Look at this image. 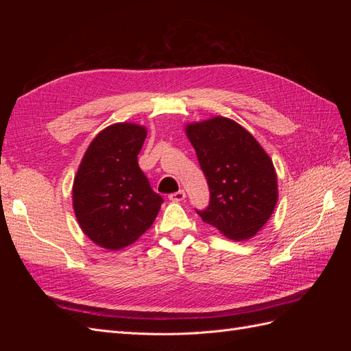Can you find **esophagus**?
<instances>
[{
  "instance_id": "1",
  "label": "esophagus",
  "mask_w": 351,
  "mask_h": 351,
  "mask_svg": "<svg viewBox=\"0 0 351 351\" xmlns=\"http://www.w3.org/2000/svg\"><path fill=\"white\" fill-rule=\"evenodd\" d=\"M168 197H169V200H173V202H182V200L186 199V192H184V190H178V192L171 193Z\"/></svg>"
}]
</instances>
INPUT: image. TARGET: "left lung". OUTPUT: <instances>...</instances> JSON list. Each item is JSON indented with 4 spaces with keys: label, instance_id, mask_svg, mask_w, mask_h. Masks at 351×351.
<instances>
[{
    "label": "left lung",
    "instance_id": "1",
    "mask_svg": "<svg viewBox=\"0 0 351 351\" xmlns=\"http://www.w3.org/2000/svg\"><path fill=\"white\" fill-rule=\"evenodd\" d=\"M186 134L209 184V206L197 210L202 221L230 240L256 236L278 200L277 173L269 155L227 117L190 123Z\"/></svg>",
    "mask_w": 351,
    "mask_h": 351
}]
</instances>
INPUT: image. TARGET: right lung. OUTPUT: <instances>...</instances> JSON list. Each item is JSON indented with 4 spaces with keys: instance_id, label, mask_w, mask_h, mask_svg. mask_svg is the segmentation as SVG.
I'll return each mask as SVG.
<instances>
[{
    "instance_id": "add662e5",
    "label": "right lung",
    "mask_w": 351,
    "mask_h": 351,
    "mask_svg": "<svg viewBox=\"0 0 351 351\" xmlns=\"http://www.w3.org/2000/svg\"><path fill=\"white\" fill-rule=\"evenodd\" d=\"M146 127L115 123L84 152L73 182V209L95 244L120 250L149 230L162 204L137 164Z\"/></svg>"
}]
</instances>
